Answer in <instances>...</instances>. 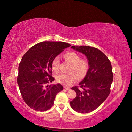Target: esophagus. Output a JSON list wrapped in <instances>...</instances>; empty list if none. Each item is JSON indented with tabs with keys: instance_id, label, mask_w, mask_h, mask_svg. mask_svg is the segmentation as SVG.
Segmentation results:
<instances>
[{
	"instance_id": "esophagus-1",
	"label": "esophagus",
	"mask_w": 132,
	"mask_h": 132,
	"mask_svg": "<svg viewBox=\"0 0 132 132\" xmlns=\"http://www.w3.org/2000/svg\"><path fill=\"white\" fill-rule=\"evenodd\" d=\"M64 88L66 89L67 91H69V90H70V88L69 87H64Z\"/></svg>"
}]
</instances>
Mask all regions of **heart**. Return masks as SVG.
Returning a JSON list of instances; mask_svg holds the SVG:
<instances>
[{
  "label": "heart",
  "mask_w": 132,
  "mask_h": 132,
  "mask_svg": "<svg viewBox=\"0 0 132 132\" xmlns=\"http://www.w3.org/2000/svg\"><path fill=\"white\" fill-rule=\"evenodd\" d=\"M64 57L72 63L69 73H60L57 75L56 80L64 86H69L75 82L78 79L85 77L88 70V62L81 60L79 55L74 52H69L64 54ZM52 69L53 71H58L60 67V58L55 57L52 62Z\"/></svg>",
  "instance_id": "b5f03b06"
}]
</instances>
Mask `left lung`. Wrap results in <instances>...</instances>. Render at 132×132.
<instances>
[{
	"instance_id": "1",
	"label": "left lung",
	"mask_w": 132,
	"mask_h": 132,
	"mask_svg": "<svg viewBox=\"0 0 132 132\" xmlns=\"http://www.w3.org/2000/svg\"><path fill=\"white\" fill-rule=\"evenodd\" d=\"M85 54L89 69L86 76L78 86L72 87L77 96L70 102L71 108L77 112L87 113L102 104L110 94L113 82L111 62L104 53L95 47L88 46L71 47Z\"/></svg>"
}]
</instances>
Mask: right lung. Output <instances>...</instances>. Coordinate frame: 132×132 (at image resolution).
I'll use <instances>...</instances> for the list:
<instances>
[{
  "mask_svg": "<svg viewBox=\"0 0 132 132\" xmlns=\"http://www.w3.org/2000/svg\"><path fill=\"white\" fill-rule=\"evenodd\" d=\"M71 45L64 42L43 41L35 45L24 55L19 66L18 84L24 102L37 111L52 107L55 96L63 90L60 83L48 85L54 80L52 62Z\"/></svg>",
  "mask_w": 132,
  "mask_h": 132,
  "instance_id": "add662e5",
  "label": "right lung"
}]
</instances>
